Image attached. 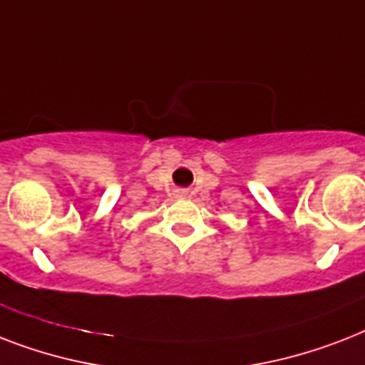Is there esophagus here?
<instances>
[{
	"label": "esophagus",
	"instance_id": "34e87169",
	"mask_svg": "<svg viewBox=\"0 0 365 365\" xmlns=\"http://www.w3.org/2000/svg\"><path fill=\"white\" fill-rule=\"evenodd\" d=\"M182 193H183V191H182Z\"/></svg>",
	"mask_w": 365,
	"mask_h": 365
}]
</instances>
